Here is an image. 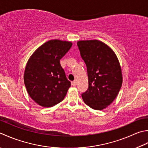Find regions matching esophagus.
I'll return each instance as SVG.
<instances>
[{"instance_id": "obj_1", "label": "esophagus", "mask_w": 148, "mask_h": 148, "mask_svg": "<svg viewBox=\"0 0 148 148\" xmlns=\"http://www.w3.org/2000/svg\"><path fill=\"white\" fill-rule=\"evenodd\" d=\"M77 85V82H76V81H74V82H72V85L74 86H76Z\"/></svg>"}]
</instances>
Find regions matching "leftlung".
Here are the masks:
<instances>
[{
	"label": "left lung",
	"mask_w": 148,
	"mask_h": 148,
	"mask_svg": "<svg viewBox=\"0 0 148 148\" xmlns=\"http://www.w3.org/2000/svg\"><path fill=\"white\" fill-rule=\"evenodd\" d=\"M77 45L87 69L88 88L82 94L86 105L97 110L114 101L122 86V71L116 54L97 40H81Z\"/></svg>",
	"instance_id": "8db88e82"
}]
</instances>
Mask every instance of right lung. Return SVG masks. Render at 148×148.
<instances>
[{
	"mask_svg": "<svg viewBox=\"0 0 148 148\" xmlns=\"http://www.w3.org/2000/svg\"><path fill=\"white\" fill-rule=\"evenodd\" d=\"M71 42L51 40L38 48L26 65L24 80L31 99L51 107L64 99L71 85L60 61L72 47Z\"/></svg>",
	"mask_w": 148,
	"mask_h": 148,
	"instance_id": "1",
	"label": "right lung"
}]
</instances>
